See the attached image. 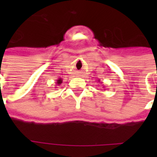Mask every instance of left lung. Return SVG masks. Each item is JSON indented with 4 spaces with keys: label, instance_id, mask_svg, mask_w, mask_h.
<instances>
[{
    "label": "left lung",
    "instance_id": "left-lung-1",
    "mask_svg": "<svg viewBox=\"0 0 157 157\" xmlns=\"http://www.w3.org/2000/svg\"><path fill=\"white\" fill-rule=\"evenodd\" d=\"M98 81H99V80H98Z\"/></svg>",
    "mask_w": 157,
    "mask_h": 157
}]
</instances>
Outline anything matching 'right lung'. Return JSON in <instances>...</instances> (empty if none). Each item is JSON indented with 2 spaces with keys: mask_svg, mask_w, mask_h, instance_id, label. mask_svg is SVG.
<instances>
[{
  "mask_svg": "<svg viewBox=\"0 0 157 157\" xmlns=\"http://www.w3.org/2000/svg\"><path fill=\"white\" fill-rule=\"evenodd\" d=\"M62 82H63V80H62L61 78H59L58 80H57L56 85H58V86H59V85H61Z\"/></svg>",
  "mask_w": 157,
  "mask_h": 157,
  "instance_id": "right-lung-1",
  "label": "right lung"
}]
</instances>
